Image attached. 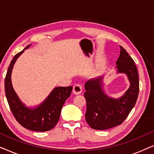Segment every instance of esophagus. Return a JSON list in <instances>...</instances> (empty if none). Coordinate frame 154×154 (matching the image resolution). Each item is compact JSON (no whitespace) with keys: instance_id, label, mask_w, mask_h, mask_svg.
<instances>
[{"instance_id":"obj_1","label":"esophagus","mask_w":154,"mask_h":154,"mask_svg":"<svg viewBox=\"0 0 154 154\" xmlns=\"http://www.w3.org/2000/svg\"><path fill=\"white\" fill-rule=\"evenodd\" d=\"M82 92V87L81 85H79V84H76L73 86V92L74 94H81V92Z\"/></svg>"}]
</instances>
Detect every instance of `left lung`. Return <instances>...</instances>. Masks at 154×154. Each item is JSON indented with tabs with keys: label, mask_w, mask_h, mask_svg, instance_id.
Wrapping results in <instances>:
<instances>
[{
	"label": "left lung",
	"mask_w": 154,
	"mask_h": 154,
	"mask_svg": "<svg viewBox=\"0 0 154 154\" xmlns=\"http://www.w3.org/2000/svg\"><path fill=\"white\" fill-rule=\"evenodd\" d=\"M121 48L116 63V73H124L130 82V87L119 98L109 96L104 91V75L91 79L85 83L84 96L87 102L85 120L92 129L104 130L121 125L138 97L139 75L134 62L126 50Z\"/></svg>",
	"instance_id": "left-lung-1"
}]
</instances>
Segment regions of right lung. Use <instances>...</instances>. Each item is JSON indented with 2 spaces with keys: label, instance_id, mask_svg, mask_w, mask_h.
<instances>
[{
  "label": "right lung",
  "instance_id": "right-lung-1",
  "mask_svg": "<svg viewBox=\"0 0 154 154\" xmlns=\"http://www.w3.org/2000/svg\"><path fill=\"white\" fill-rule=\"evenodd\" d=\"M30 46L14 55L10 62L5 79V95L12 114L21 125L33 131L45 132L52 130L58 123L63 105L70 97L73 87H55L41 104L26 106L12 87L11 75L17 60Z\"/></svg>",
  "mask_w": 154,
  "mask_h": 154
}]
</instances>
